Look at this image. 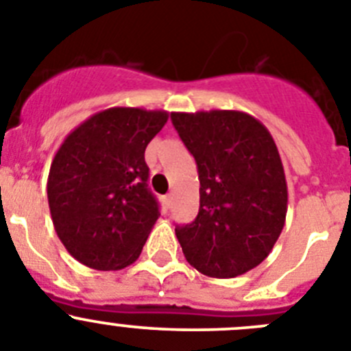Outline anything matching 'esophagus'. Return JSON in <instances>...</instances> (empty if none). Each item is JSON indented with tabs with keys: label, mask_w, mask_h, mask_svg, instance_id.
Wrapping results in <instances>:
<instances>
[{
	"label": "esophagus",
	"mask_w": 351,
	"mask_h": 351,
	"mask_svg": "<svg viewBox=\"0 0 351 351\" xmlns=\"http://www.w3.org/2000/svg\"><path fill=\"white\" fill-rule=\"evenodd\" d=\"M171 203H173V195L171 194L164 195V204H166V206H171Z\"/></svg>",
	"instance_id": "esophagus-1"
}]
</instances>
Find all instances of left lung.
Instances as JSON below:
<instances>
[{
  "instance_id": "8db88e82",
  "label": "left lung",
  "mask_w": 351,
  "mask_h": 351,
  "mask_svg": "<svg viewBox=\"0 0 351 351\" xmlns=\"http://www.w3.org/2000/svg\"><path fill=\"white\" fill-rule=\"evenodd\" d=\"M199 173V213L176 227L187 262L211 278L254 269L273 250L287 217V180L271 132L238 110L173 112Z\"/></svg>"
}]
</instances>
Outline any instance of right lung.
I'll list each match as a JSON object with an SVG mask.
<instances>
[{
	"label": "right lung",
	"mask_w": 351,
	"mask_h": 351,
	"mask_svg": "<svg viewBox=\"0 0 351 351\" xmlns=\"http://www.w3.org/2000/svg\"><path fill=\"white\" fill-rule=\"evenodd\" d=\"M164 110L113 106L69 132L50 164L53 229L71 257L97 271L124 269L141 254L159 204L148 191L145 148Z\"/></svg>",
	"instance_id": "obj_1"
}]
</instances>
